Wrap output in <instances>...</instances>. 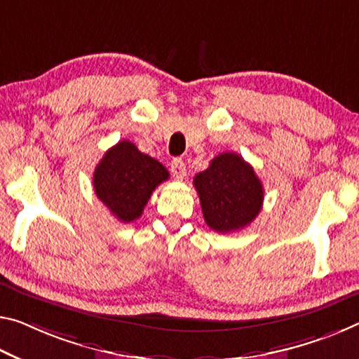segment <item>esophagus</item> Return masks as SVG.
<instances>
[{
    "mask_svg": "<svg viewBox=\"0 0 359 359\" xmlns=\"http://www.w3.org/2000/svg\"><path fill=\"white\" fill-rule=\"evenodd\" d=\"M170 174H172L174 179L177 180L185 177V164L180 158H174L172 161H170Z\"/></svg>",
    "mask_w": 359,
    "mask_h": 359,
    "instance_id": "34e87169",
    "label": "esophagus"
}]
</instances>
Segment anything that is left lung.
<instances>
[{"instance_id": "8db88e82", "label": "left lung", "mask_w": 359, "mask_h": 359, "mask_svg": "<svg viewBox=\"0 0 359 359\" xmlns=\"http://www.w3.org/2000/svg\"><path fill=\"white\" fill-rule=\"evenodd\" d=\"M193 185L204 220L219 233L244 229L257 217L264 203V185L238 153L215 156L206 170L195 175Z\"/></svg>"}]
</instances>
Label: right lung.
<instances>
[{"mask_svg":"<svg viewBox=\"0 0 359 359\" xmlns=\"http://www.w3.org/2000/svg\"><path fill=\"white\" fill-rule=\"evenodd\" d=\"M161 163L139 151L133 142L121 140L107 150L94 170V190L119 222L139 219L153 190L168 180Z\"/></svg>","mask_w":359,"mask_h":359,"instance_id":"1","label":"right lung"}]
</instances>
